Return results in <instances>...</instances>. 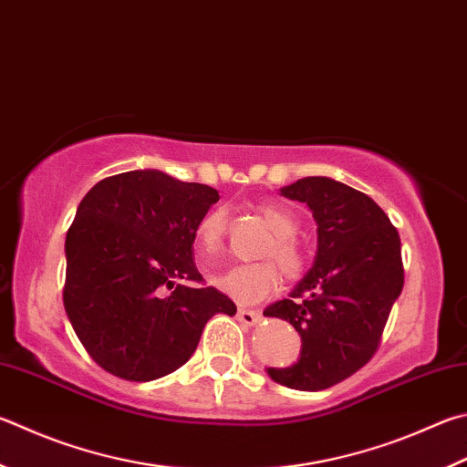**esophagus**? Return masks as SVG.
Segmentation results:
<instances>
[{
    "mask_svg": "<svg viewBox=\"0 0 467 467\" xmlns=\"http://www.w3.org/2000/svg\"><path fill=\"white\" fill-rule=\"evenodd\" d=\"M239 320L243 322V325H247V327H255V325H259L261 322V315L259 312H255V310H244V308H241L239 310Z\"/></svg>",
    "mask_w": 467,
    "mask_h": 467,
    "instance_id": "34e87169",
    "label": "esophagus"
}]
</instances>
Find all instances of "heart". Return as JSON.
Returning <instances> with one entry per match:
<instances>
[{
  "mask_svg": "<svg viewBox=\"0 0 467 467\" xmlns=\"http://www.w3.org/2000/svg\"><path fill=\"white\" fill-rule=\"evenodd\" d=\"M259 212L271 228V236L259 249L263 261L239 263L214 277L220 290L243 304H255L274 294L279 284L277 269L287 282H298L306 271V253L296 239L300 231L296 216L277 204H261ZM226 234L228 210L223 206L208 210L196 228L198 249L208 257L218 255L224 247Z\"/></svg>",
  "mask_w": 467,
  "mask_h": 467,
  "instance_id": "b5f03b06",
  "label": "heart"
}]
</instances>
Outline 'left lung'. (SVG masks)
Here are the masks:
<instances>
[{
  "label": "left lung",
  "mask_w": 467,
  "mask_h": 467,
  "mask_svg": "<svg viewBox=\"0 0 467 467\" xmlns=\"http://www.w3.org/2000/svg\"><path fill=\"white\" fill-rule=\"evenodd\" d=\"M282 196L304 202L318 224V251L290 298L265 308L302 338L292 368L267 369L277 384L318 392L374 358L404 285L400 236L363 192L328 177H302Z\"/></svg>",
  "instance_id": "8db88e82"
}]
</instances>
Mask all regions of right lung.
Here are the masks:
<instances>
[{
	"instance_id": "1",
	"label": "right lung",
	"mask_w": 467,
	"mask_h": 467,
	"mask_svg": "<svg viewBox=\"0 0 467 467\" xmlns=\"http://www.w3.org/2000/svg\"><path fill=\"white\" fill-rule=\"evenodd\" d=\"M218 200L210 185L150 169L109 175L81 200L65 241L63 304L108 374L129 381L171 374L212 317H234V302L204 285L192 259L198 223Z\"/></svg>"
}]
</instances>
